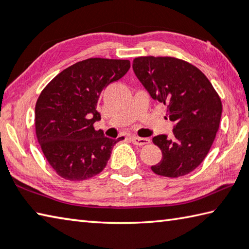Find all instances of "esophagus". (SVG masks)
I'll use <instances>...</instances> for the list:
<instances>
[{
	"instance_id": "esophagus-1",
	"label": "esophagus",
	"mask_w": 249,
	"mask_h": 249,
	"mask_svg": "<svg viewBox=\"0 0 249 249\" xmlns=\"http://www.w3.org/2000/svg\"><path fill=\"white\" fill-rule=\"evenodd\" d=\"M132 142L134 145H137V146H144L146 144H149L150 141L148 138H144V137H132Z\"/></svg>"
}]
</instances>
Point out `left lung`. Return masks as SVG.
<instances>
[{
  "label": "left lung",
  "mask_w": 249,
  "mask_h": 249,
  "mask_svg": "<svg viewBox=\"0 0 249 249\" xmlns=\"http://www.w3.org/2000/svg\"><path fill=\"white\" fill-rule=\"evenodd\" d=\"M133 69L154 100L167 107L175 126L172 137L153 138L162 153L156 175L177 178L190 174L203 161L215 140L222 102L200 69L175 57H137Z\"/></svg>",
  "instance_id": "obj_1"
}]
</instances>
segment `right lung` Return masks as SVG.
I'll list each match as a JSON object with an SVG mask.
<instances>
[{"label": "right lung", "instance_id": "obj_1", "mask_svg": "<svg viewBox=\"0 0 249 249\" xmlns=\"http://www.w3.org/2000/svg\"><path fill=\"white\" fill-rule=\"evenodd\" d=\"M129 68V60L89 58L62 70L41 91L35 107L36 137L61 178L82 181L107 166L122 138L112 140L94 129L101 120L96 105L105 88Z\"/></svg>", "mask_w": 249, "mask_h": 249}]
</instances>
